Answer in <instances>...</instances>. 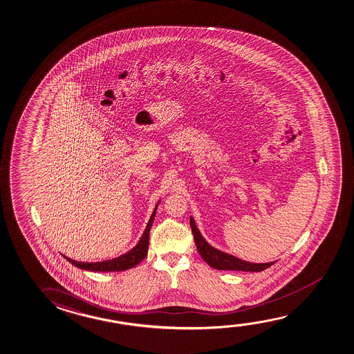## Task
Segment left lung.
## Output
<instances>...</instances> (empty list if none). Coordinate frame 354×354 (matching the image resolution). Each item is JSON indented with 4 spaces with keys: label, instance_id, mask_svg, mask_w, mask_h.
<instances>
[{
    "label": "left lung",
    "instance_id": "obj_1",
    "mask_svg": "<svg viewBox=\"0 0 354 354\" xmlns=\"http://www.w3.org/2000/svg\"><path fill=\"white\" fill-rule=\"evenodd\" d=\"M190 225L195 239L196 247L203 261L214 269L218 270H239V272H261L264 269L272 266L275 261L270 263H251V261H242L236 257L227 254L225 252L219 251L214 247L210 246L205 241V237L201 235L200 230L196 226L194 218H190Z\"/></svg>",
    "mask_w": 354,
    "mask_h": 354
}]
</instances>
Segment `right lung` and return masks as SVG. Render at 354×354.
I'll list each match as a JSON object with an SVG mask.
<instances>
[{
	"mask_svg": "<svg viewBox=\"0 0 354 354\" xmlns=\"http://www.w3.org/2000/svg\"><path fill=\"white\" fill-rule=\"evenodd\" d=\"M159 202L154 208L152 216L149 218V224L145 229L144 234L141 236L140 241L138 245L133 247V250L124 253L122 256L117 257L114 259H109V261H96V263H85V261H77L74 259H71L68 257L63 256L67 259L69 263H72L74 267L79 268V269H84V270H88V272H123L130 268H133L138 266L140 261L144 259L145 257L147 256V251H149V230L151 226L154 221V216H156V210L158 207Z\"/></svg>",
	"mask_w": 354,
	"mask_h": 354,
	"instance_id": "1",
	"label": "right lung"
}]
</instances>
